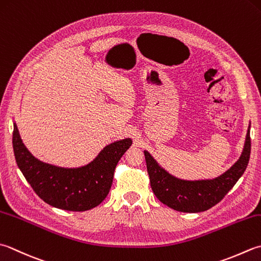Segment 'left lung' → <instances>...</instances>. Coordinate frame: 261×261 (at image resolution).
Returning <instances> with one entry per match:
<instances>
[{
    "label": "left lung",
    "instance_id": "left-lung-1",
    "mask_svg": "<svg viewBox=\"0 0 261 261\" xmlns=\"http://www.w3.org/2000/svg\"><path fill=\"white\" fill-rule=\"evenodd\" d=\"M250 151L251 139L248 130L246 145L240 160L223 175L207 181L178 180L163 170L149 152L145 151L152 192L161 202L177 212L199 213L208 211L217 205L242 176L248 166Z\"/></svg>",
    "mask_w": 261,
    "mask_h": 261
}]
</instances>
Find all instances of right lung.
I'll use <instances>...</instances> for the list:
<instances>
[{"label":"right lung","mask_w":261,"mask_h":261,"mask_svg":"<svg viewBox=\"0 0 261 261\" xmlns=\"http://www.w3.org/2000/svg\"><path fill=\"white\" fill-rule=\"evenodd\" d=\"M12 144L18 167L36 195L55 208L85 212L98 206L109 195L116 164L132 141L123 139L106 146L94 162L79 168H62L36 160L22 144L15 124Z\"/></svg>","instance_id":"1"}]
</instances>
